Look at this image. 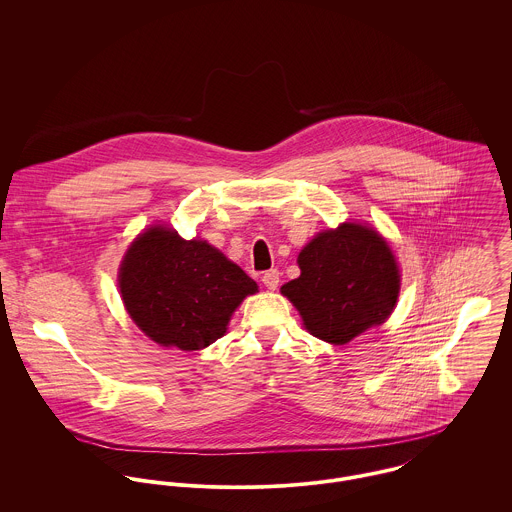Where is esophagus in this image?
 Segmentation results:
<instances>
[{"mask_svg": "<svg viewBox=\"0 0 512 512\" xmlns=\"http://www.w3.org/2000/svg\"><path fill=\"white\" fill-rule=\"evenodd\" d=\"M262 284H264L268 290H276L278 284H280V272H278V270H268V272L262 276Z\"/></svg>", "mask_w": 512, "mask_h": 512, "instance_id": "esophagus-1", "label": "esophagus"}]
</instances>
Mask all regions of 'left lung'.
Instances as JSON below:
<instances>
[{"instance_id":"1","label":"left lung","mask_w":512,"mask_h":512,"mask_svg":"<svg viewBox=\"0 0 512 512\" xmlns=\"http://www.w3.org/2000/svg\"><path fill=\"white\" fill-rule=\"evenodd\" d=\"M299 278L282 293L305 329L331 345H345L384 323L400 293V270L388 242L361 222L319 232L297 256Z\"/></svg>"}]
</instances>
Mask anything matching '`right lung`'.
<instances>
[{"mask_svg":"<svg viewBox=\"0 0 512 512\" xmlns=\"http://www.w3.org/2000/svg\"><path fill=\"white\" fill-rule=\"evenodd\" d=\"M126 311L161 347L199 351L226 325L258 284L205 240L149 226L128 248L118 274Z\"/></svg>","mask_w":512,"mask_h":512,"instance_id":"right-lung-1","label":"right lung"}]
</instances>
